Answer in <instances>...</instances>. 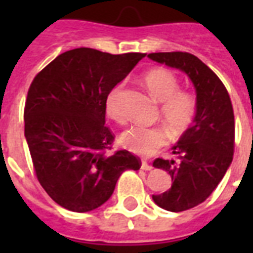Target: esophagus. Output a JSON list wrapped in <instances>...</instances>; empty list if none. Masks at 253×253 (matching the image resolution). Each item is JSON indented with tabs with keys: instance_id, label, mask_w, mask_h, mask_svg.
<instances>
[{
	"instance_id": "34e87169",
	"label": "esophagus",
	"mask_w": 253,
	"mask_h": 253,
	"mask_svg": "<svg viewBox=\"0 0 253 253\" xmlns=\"http://www.w3.org/2000/svg\"><path fill=\"white\" fill-rule=\"evenodd\" d=\"M141 168H142L143 170H152L153 169V167L150 164H148L146 161H142V164H141Z\"/></svg>"
}]
</instances>
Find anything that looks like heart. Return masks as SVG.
Listing matches in <instances>:
<instances>
[{
	"instance_id": "obj_1",
	"label": "heart",
	"mask_w": 253,
	"mask_h": 253,
	"mask_svg": "<svg viewBox=\"0 0 253 253\" xmlns=\"http://www.w3.org/2000/svg\"><path fill=\"white\" fill-rule=\"evenodd\" d=\"M142 81L149 93L161 103V118L172 132L180 134L187 130L196 114L195 96L188 90H179V80L168 69H152L143 74ZM121 96L122 85H116L105 97V112L116 122L125 119L121 108ZM121 141L132 153L149 157L168 143V131L160 126H135L123 132Z\"/></svg>"
}]
</instances>
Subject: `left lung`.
<instances>
[{
    "label": "left lung",
    "instance_id": "obj_1",
    "mask_svg": "<svg viewBox=\"0 0 253 253\" xmlns=\"http://www.w3.org/2000/svg\"><path fill=\"white\" fill-rule=\"evenodd\" d=\"M148 57L186 73L196 92L194 122L172 148L179 161L156 159L153 163L173 181L169 190L152 196L154 203L168 211H184L206 201L232 164L233 107L222 81L195 55L173 51L152 52Z\"/></svg>",
    "mask_w": 253,
    "mask_h": 253
}]
</instances>
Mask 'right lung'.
Here are the masks:
<instances>
[{"instance_id": "obj_1", "label": "right lung", "mask_w": 253, "mask_h": 253, "mask_svg": "<svg viewBox=\"0 0 253 253\" xmlns=\"http://www.w3.org/2000/svg\"><path fill=\"white\" fill-rule=\"evenodd\" d=\"M146 54L112 55L80 47L58 55L31 84L24 134L36 177L52 201L86 212L108 201L119 176L141 161L127 150L110 153L105 97Z\"/></svg>"}]
</instances>
